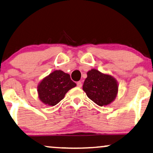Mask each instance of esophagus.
Returning <instances> with one entry per match:
<instances>
[{
    "mask_svg": "<svg viewBox=\"0 0 153 153\" xmlns=\"http://www.w3.org/2000/svg\"><path fill=\"white\" fill-rule=\"evenodd\" d=\"M76 85H77V87L81 88V87L82 86V82H81V81H78V82L76 83Z\"/></svg>",
    "mask_w": 153,
    "mask_h": 153,
    "instance_id": "obj_1",
    "label": "esophagus"
}]
</instances>
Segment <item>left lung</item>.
I'll list each match as a JSON object with an SVG mask.
<instances>
[{"label":"left lung","instance_id":"8db88e82","mask_svg":"<svg viewBox=\"0 0 153 153\" xmlns=\"http://www.w3.org/2000/svg\"><path fill=\"white\" fill-rule=\"evenodd\" d=\"M83 90L87 96L99 106H105L115 99L118 92L117 81L110 74L92 69L87 72Z\"/></svg>","mask_w":153,"mask_h":153}]
</instances>
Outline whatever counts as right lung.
Here are the masks:
<instances>
[{
    "label": "right lung",
    "mask_w": 153,
    "mask_h": 153,
    "mask_svg": "<svg viewBox=\"0 0 153 153\" xmlns=\"http://www.w3.org/2000/svg\"><path fill=\"white\" fill-rule=\"evenodd\" d=\"M76 86L69 74L55 70L39 83L37 88L39 98L47 105L54 106L64 98L67 91Z\"/></svg>",
    "instance_id": "add662e5"
}]
</instances>
